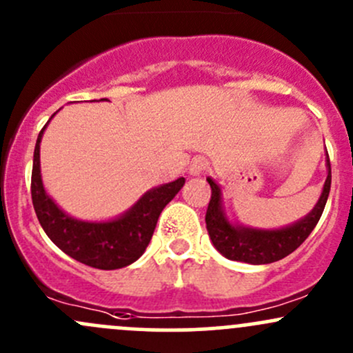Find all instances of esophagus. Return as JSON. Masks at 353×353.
I'll return each instance as SVG.
<instances>
[{"label":"esophagus","instance_id":"34e87169","mask_svg":"<svg viewBox=\"0 0 353 353\" xmlns=\"http://www.w3.org/2000/svg\"><path fill=\"white\" fill-rule=\"evenodd\" d=\"M208 169V161L205 157H196L194 161L191 162V167H189V172L192 176H198V174H203Z\"/></svg>","mask_w":353,"mask_h":353}]
</instances>
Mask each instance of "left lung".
Returning a JSON list of instances; mask_svg holds the SVG:
<instances>
[{"instance_id":"1","label":"left lung","mask_w":353,"mask_h":353,"mask_svg":"<svg viewBox=\"0 0 353 353\" xmlns=\"http://www.w3.org/2000/svg\"><path fill=\"white\" fill-rule=\"evenodd\" d=\"M326 165H328V176H326L323 192L313 211L298 223L283 230H270V232L230 225L221 210L220 188L208 177V183L211 186V199L206 210V228L216 250L230 261L247 262V264H270L292 254L310 236L323 214L330 186H332L330 159H326Z\"/></svg>"}]
</instances>
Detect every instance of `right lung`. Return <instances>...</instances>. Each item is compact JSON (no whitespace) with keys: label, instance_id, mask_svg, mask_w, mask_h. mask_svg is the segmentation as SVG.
<instances>
[{"label":"right lung","instance_id":"add662e5","mask_svg":"<svg viewBox=\"0 0 353 353\" xmlns=\"http://www.w3.org/2000/svg\"><path fill=\"white\" fill-rule=\"evenodd\" d=\"M46 127L37 139L32 169V203L43 232L64 254L94 269H121L135 262L145 252L162 210L184 186V177L145 192L128 213L113 221L88 223L74 220L52 201L43 189L40 140Z\"/></svg>","mask_w":353,"mask_h":353}]
</instances>
